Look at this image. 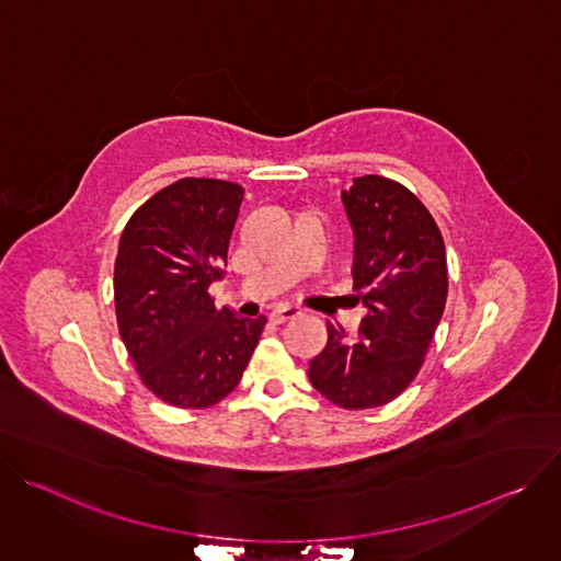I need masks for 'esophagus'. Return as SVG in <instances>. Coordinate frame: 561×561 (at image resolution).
<instances>
[{
  "mask_svg": "<svg viewBox=\"0 0 561 561\" xmlns=\"http://www.w3.org/2000/svg\"><path fill=\"white\" fill-rule=\"evenodd\" d=\"M299 312H301L299 306L282 304V306H277V308L271 312V319H273L275 324H284V322H288V319H295Z\"/></svg>",
  "mask_w": 561,
  "mask_h": 561,
  "instance_id": "34e87169",
  "label": "esophagus"
}]
</instances>
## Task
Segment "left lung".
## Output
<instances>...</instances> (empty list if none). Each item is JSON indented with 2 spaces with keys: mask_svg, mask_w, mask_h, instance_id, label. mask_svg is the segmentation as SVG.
<instances>
[{
  "mask_svg": "<svg viewBox=\"0 0 561 561\" xmlns=\"http://www.w3.org/2000/svg\"><path fill=\"white\" fill-rule=\"evenodd\" d=\"M353 232V288L368 314L355 340L329 324L310 383L346 411L383 407L417 377L448 295L446 249L428 208L399 182L364 175L342 193Z\"/></svg>",
  "mask_w": 561,
  "mask_h": 561,
  "instance_id": "left-lung-1",
  "label": "left lung"
}]
</instances>
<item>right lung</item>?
Returning <instances> with one entry per match:
<instances>
[{
  "instance_id": "obj_1",
  "label": "right lung",
  "mask_w": 561,
  "mask_h": 561,
  "mask_svg": "<svg viewBox=\"0 0 561 561\" xmlns=\"http://www.w3.org/2000/svg\"><path fill=\"white\" fill-rule=\"evenodd\" d=\"M244 188L184 178L128 219L115 260L122 342L146 388L178 409H208L234 390L266 317L215 308L208 288L224 275Z\"/></svg>"
}]
</instances>
